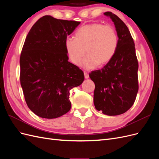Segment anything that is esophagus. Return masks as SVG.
I'll return each mask as SVG.
<instances>
[{"label":"esophagus","mask_w":159,"mask_h":159,"mask_svg":"<svg viewBox=\"0 0 159 159\" xmlns=\"http://www.w3.org/2000/svg\"><path fill=\"white\" fill-rule=\"evenodd\" d=\"M84 76H85V79H88L89 78V74L88 72H84Z\"/></svg>","instance_id":"esophagus-1"}]
</instances>
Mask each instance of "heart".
<instances>
[{"mask_svg":"<svg viewBox=\"0 0 159 159\" xmlns=\"http://www.w3.org/2000/svg\"><path fill=\"white\" fill-rule=\"evenodd\" d=\"M117 46L118 36L114 28L99 23L81 27L76 32L75 38L68 37L65 40L67 54L76 66L80 64L85 49L88 55L81 66L86 70L107 64L114 56Z\"/></svg>","mask_w":159,"mask_h":159,"instance_id":"heart-1","label":"heart"}]
</instances>
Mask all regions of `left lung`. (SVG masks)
<instances>
[{
  "label": "left lung",
  "instance_id": "1",
  "mask_svg": "<svg viewBox=\"0 0 159 159\" xmlns=\"http://www.w3.org/2000/svg\"><path fill=\"white\" fill-rule=\"evenodd\" d=\"M104 15L114 23L119 38L117 48L113 58L102 70L91 71L89 78L95 85V109L113 116L125 113L135 101L139 66L134 43L125 24L111 12Z\"/></svg>",
  "mask_w": 159,
  "mask_h": 159
}]
</instances>
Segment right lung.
I'll use <instances>...</instances> for the list:
<instances>
[{
    "instance_id": "obj_1",
    "label": "right lung",
    "mask_w": 159,
    "mask_h": 159,
    "mask_svg": "<svg viewBox=\"0 0 159 159\" xmlns=\"http://www.w3.org/2000/svg\"><path fill=\"white\" fill-rule=\"evenodd\" d=\"M80 24L44 16L26 38L20 58V84L28 107L42 118L68 113L70 89L84 80V72L68 61L65 48L67 36Z\"/></svg>"
}]
</instances>
